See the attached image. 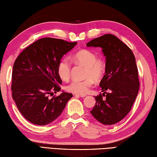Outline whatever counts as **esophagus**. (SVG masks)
<instances>
[{
  "instance_id": "esophagus-1",
  "label": "esophagus",
  "mask_w": 157,
  "mask_h": 157,
  "mask_svg": "<svg viewBox=\"0 0 157 157\" xmlns=\"http://www.w3.org/2000/svg\"><path fill=\"white\" fill-rule=\"evenodd\" d=\"M75 96H78V97H81V98H84L86 96V95L85 94H76Z\"/></svg>"
}]
</instances>
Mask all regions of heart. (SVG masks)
<instances>
[{
  "mask_svg": "<svg viewBox=\"0 0 157 157\" xmlns=\"http://www.w3.org/2000/svg\"><path fill=\"white\" fill-rule=\"evenodd\" d=\"M71 59L77 64L86 67L85 77L82 81L73 80L66 86V90L76 94H88L94 85V80L100 81L105 73V63L101 59H97L95 53L89 49H82L75 53ZM72 63L68 58H63L57 65V73L61 79L68 81L71 75Z\"/></svg>",
  "mask_w": 157,
  "mask_h": 157,
  "instance_id": "obj_1",
  "label": "heart"
}]
</instances>
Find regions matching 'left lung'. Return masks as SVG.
<instances>
[{
	"label": "left lung",
	"mask_w": 157,
	"mask_h": 157,
	"mask_svg": "<svg viewBox=\"0 0 157 157\" xmlns=\"http://www.w3.org/2000/svg\"><path fill=\"white\" fill-rule=\"evenodd\" d=\"M87 46L101 47L106 60L105 75L100 83L104 93L95 96L91 113L102 124H115L129 113L139 91L136 57L129 47L110 34L91 40Z\"/></svg>",
	"instance_id": "8db88e82"
}]
</instances>
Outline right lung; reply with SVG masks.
<instances>
[{"instance_id":"add662e5","label":"right lung","mask_w":157,"mask_h":157,"mask_svg":"<svg viewBox=\"0 0 157 157\" xmlns=\"http://www.w3.org/2000/svg\"><path fill=\"white\" fill-rule=\"evenodd\" d=\"M76 42L43 38L25 48L15 59L12 72V96L25 119L37 125H45L62 114L72 94L61 90L62 80L57 65L62 56Z\"/></svg>"}]
</instances>
